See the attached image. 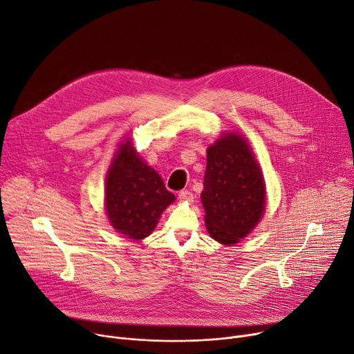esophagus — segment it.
I'll list each match as a JSON object with an SVG mask.
<instances>
[{
	"label": "esophagus",
	"instance_id": "34e87169",
	"mask_svg": "<svg viewBox=\"0 0 354 354\" xmlns=\"http://www.w3.org/2000/svg\"><path fill=\"white\" fill-rule=\"evenodd\" d=\"M178 198H180V201H183V203H193L194 201V196H193V193H189V192H180L178 193Z\"/></svg>",
	"mask_w": 354,
	"mask_h": 354
}]
</instances>
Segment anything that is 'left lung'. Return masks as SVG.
Listing matches in <instances>:
<instances>
[{"label":"left lung","mask_w":354,"mask_h":354,"mask_svg":"<svg viewBox=\"0 0 354 354\" xmlns=\"http://www.w3.org/2000/svg\"><path fill=\"white\" fill-rule=\"evenodd\" d=\"M261 167L247 139L225 133L207 149L201 203L208 234L234 245L261 221L266 196Z\"/></svg>","instance_id":"1"}]
</instances>
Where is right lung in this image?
<instances>
[{
	"instance_id": "right-lung-1",
	"label": "right lung",
	"mask_w": 354,
	"mask_h": 354,
	"mask_svg": "<svg viewBox=\"0 0 354 354\" xmlns=\"http://www.w3.org/2000/svg\"><path fill=\"white\" fill-rule=\"evenodd\" d=\"M174 200L158 173L126 138L106 176L104 207L111 225L124 238L140 241L153 232L162 211Z\"/></svg>"
}]
</instances>
